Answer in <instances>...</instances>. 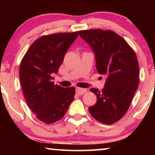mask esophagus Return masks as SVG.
<instances>
[{
	"instance_id": "34e87169",
	"label": "esophagus",
	"mask_w": 155,
	"mask_h": 155,
	"mask_svg": "<svg viewBox=\"0 0 155 155\" xmlns=\"http://www.w3.org/2000/svg\"><path fill=\"white\" fill-rule=\"evenodd\" d=\"M86 92H87L86 89L80 88V87H76L75 92H76V94H78V95H82V94H83L84 93H85Z\"/></svg>"
}]
</instances>
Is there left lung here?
Returning <instances> with one entry per match:
<instances>
[{"label": "left lung", "instance_id": "obj_1", "mask_svg": "<svg viewBox=\"0 0 155 155\" xmlns=\"http://www.w3.org/2000/svg\"><path fill=\"white\" fill-rule=\"evenodd\" d=\"M94 54L99 74L105 75L101 91L90 89L97 102L89 107L98 121L111 125L125 115L139 84V65L136 54L123 38L113 31L90 29L79 31Z\"/></svg>", "mask_w": 155, "mask_h": 155}]
</instances>
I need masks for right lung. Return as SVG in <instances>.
I'll list each match as a JSON object with an SVG mask.
<instances>
[{"instance_id": "add662e5", "label": "right lung", "mask_w": 155, "mask_h": 155, "mask_svg": "<svg viewBox=\"0 0 155 155\" xmlns=\"http://www.w3.org/2000/svg\"><path fill=\"white\" fill-rule=\"evenodd\" d=\"M78 32L58 33L40 37L21 61L20 80L27 106L37 118L50 124L61 119L74 99L75 88L54 84L65 53Z\"/></svg>"}]
</instances>
